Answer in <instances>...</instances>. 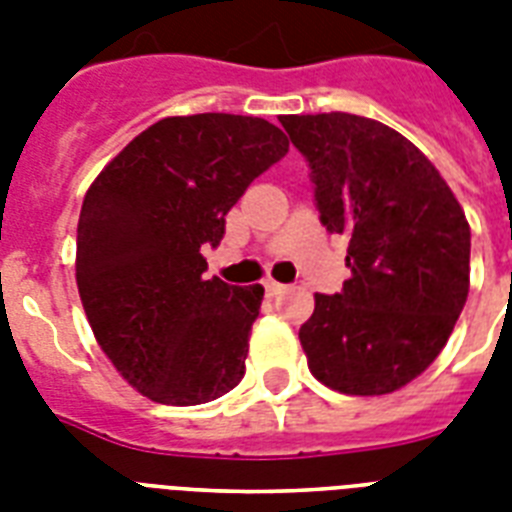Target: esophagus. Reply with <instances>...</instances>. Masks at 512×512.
<instances>
[{"mask_svg":"<svg viewBox=\"0 0 512 512\" xmlns=\"http://www.w3.org/2000/svg\"><path fill=\"white\" fill-rule=\"evenodd\" d=\"M265 284V292H268V295H281V292H284V284H279V281H273V279H265L263 281Z\"/></svg>","mask_w":512,"mask_h":512,"instance_id":"34e87169","label":"esophagus"}]
</instances>
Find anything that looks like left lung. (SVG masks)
Wrapping results in <instances>:
<instances>
[{"label":"left lung","mask_w":512,"mask_h":512,"mask_svg":"<svg viewBox=\"0 0 512 512\" xmlns=\"http://www.w3.org/2000/svg\"><path fill=\"white\" fill-rule=\"evenodd\" d=\"M308 159L329 233L348 236L350 276L316 295L300 327L308 369L348 396H385L444 350L470 289V225L428 156L366 116L281 119Z\"/></svg>","instance_id":"8db88e82"}]
</instances>
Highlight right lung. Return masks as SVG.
<instances>
[{"instance_id":"obj_1","label":"right lung","mask_w":512,"mask_h":512,"mask_svg":"<svg viewBox=\"0 0 512 512\" xmlns=\"http://www.w3.org/2000/svg\"><path fill=\"white\" fill-rule=\"evenodd\" d=\"M289 151L257 116H167L127 143L84 196L76 287L100 350L156 404L215 401L244 377L265 289L204 279L225 215Z\"/></svg>"}]
</instances>
